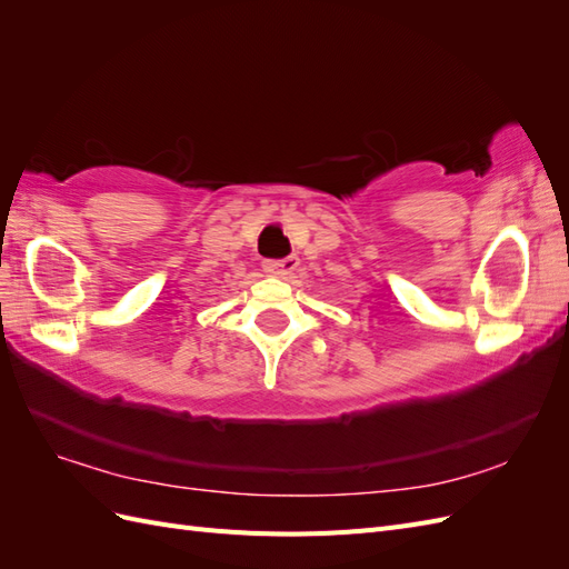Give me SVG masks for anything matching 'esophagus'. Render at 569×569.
<instances>
[{
	"label": "esophagus",
	"instance_id": "34e87169",
	"mask_svg": "<svg viewBox=\"0 0 569 569\" xmlns=\"http://www.w3.org/2000/svg\"><path fill=\"white\" fill-rule=\"evenodd\" d=\"M299 266V258L297 256H287V258H266L263 261V270L272 278H287L297 270Z\"/></svg>",
	"mask_w": 569,
	"mask_h": 569
}]
</instances>
